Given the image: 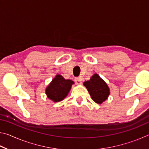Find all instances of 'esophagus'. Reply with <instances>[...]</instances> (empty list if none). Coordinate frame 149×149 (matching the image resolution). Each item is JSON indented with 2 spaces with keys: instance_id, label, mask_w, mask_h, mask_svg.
Listing matches in <instances>:
<instances>
[{
  "instance_id": "esophagus-1",
  "label": "esophagus",
  "mask_w": 149,
  "mask_h": 149,
  "mask_svg": "<svg viewBox=\"0 0 149 149\" xmlns=\"http://www.w3.org/2000/svg\"><path fill=\"white\" fill-rule=\"evenodd\" d=\"M81 81H82V79H81V78L80 77H76V78H75V83H76V84H77V85L81 84Z\"/></svg>"
}]
</instances>
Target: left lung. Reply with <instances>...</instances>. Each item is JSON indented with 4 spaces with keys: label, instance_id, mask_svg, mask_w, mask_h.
I'll use <instances>...</instances> for the list:
<instances>
[{
    "label": "left lung",
    "instance_id": "obj_1",
    "mask_svg": "<svg viewBox=\"0 0 149 149\" xmlns=\"http://www.w3.org/2000/svg\"><path fill=\"white\" fill-rule=\"evenodd\" d=\"M84 85L87 89L92 99L98 104H101L107 99L110 94L107 84L97 74L93 75L90 80L85 81Z\"/></svg>",
    "mask_w": 149,
    "mask_h": 149
}]
</instances>
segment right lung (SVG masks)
<instances>
[{"label": "right lung", "mask_w": 149, "mask_h": 149, "mask_svg": "<svg viewBox=\"0 0 149 149\" xmlns=\"http://www.w3.org/2000/svg\"><path fill=\"white\" fill-rule=\"evenodd\" d=\"M74 84L73 81L65 79L62 75H57L46 89L48 98L54 102L61 101L68 94Z\"/></svg>", "instance_id": "1"}]
</instances>
